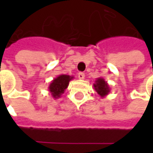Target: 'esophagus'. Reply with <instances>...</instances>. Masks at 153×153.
Listing matches in <instances>:
<instances>
[{
  "label": "esophagus",
  "instance_id": "1",
  "mask_svg": "<svg viewBox=\"0 0 153 153\" xmlns=\"http://www.w3.org/2000/svg\"><path fill=\"white\" fill-rule=\"evenodd\" d=\"M84 77H85V74L82 73V72H79V73H78V78H79V79H84Z\"/></svg>",
  "mask_w": 153,
  "mask_h": 153
}]
</instances>
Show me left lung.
Segmentation results:
<instances>
[{"mask_svg": "<svg viewBox=\"0 0 153 153\" xmlns=\"http://www.w3.org/2000/svg\"><path fill=\"white\" fill-rule=\"evenodd\" d=\"M94 90L97 92V94L101 98H105L106 95H108L111 91L110 86L107 83L106 81H105L102 77H99L95 80V82L94 83Z\"/></svg>", "mask_w": 153, "mask_h": 153, "instance_id": "obj_1", "label": "left lung"}]
</instances>
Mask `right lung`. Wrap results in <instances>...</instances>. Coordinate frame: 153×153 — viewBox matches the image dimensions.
<instances>
[{"label": "right lung", "instance_id": "1", "mask_svg": "<svg viewBox=\"0 0 153 153\" xmlns=\"http://www.w3.org/2000/svg\"><path fill=\"white\" fill-rule=\"evenodd\" d=\"M74 76L61 74L53 80L48 86V90L53 99H59L65 93L69 86L70 81L73 79Z\"/></svg>", "mask_w": 153, "mask_h": 153}]
</instances>
